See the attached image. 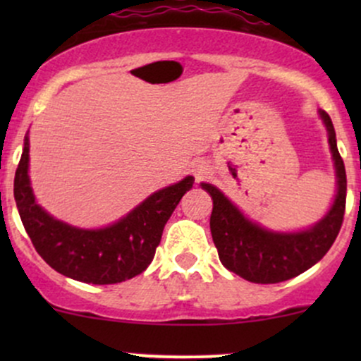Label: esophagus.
<instances>
[{
	"label": "esophagus",
	"mask_w": 361,
	"mask_h": 361,
	"mask_svg": "<svg viewBox=\"0 0 361 361\" xmlns=\"http://www.w3.org/2000/svg\"><path fill=\"white\" fill-rule=\"evenodd\" d=\"M192 173H193L195 180L200 181V180H204L207 175H209L210 168L205 161H195V163L192 164Z\"/></svg>",
	"instance_id": "34e87169"
}]
</instances>
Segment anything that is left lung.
Instances as JSON below:
<instances>
[{
    "mask_svg": "<svg viewBox=\"0 0 361 361\" xmlns=\"http://www.w3.org/2000/svg\"><path fill=\"white\" fill-rule=\"evenodd\" d=\"M327 130V142L336 173V195L324 217L314 226L281 233L251 221L212 183H200L212 197L210 233L221 263L252 283H279L300 275L322 259L341 229L346 205V171L338 152L331 117L319 110Z\"/></svg>",
    "mask_w": 361,
    "mask_h": 361,
    "instance_id": "1",
    "label": "left lung"
}]
</instances>
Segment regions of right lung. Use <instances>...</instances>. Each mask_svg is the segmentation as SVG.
Here are the masks:
<instances>
[{"instance_id":"obj_1","label":"right lung","mask_w":361,"mask_h":361,"mask_svg":"<svg viewBox=\"0 0 361 361\" xmlns=\"http://www.w3.org/2000/svg\"><path fill=\"white\" fill-rule=\"evenodd\" d=\"M28 152L27 134L13 188L25 231L49 267L85 283H120L146 270L154 258L168 219L195 181L193 176H186L149 195L117 222L100 229H82L59 221L37 204L28 175Z\"/></svg>"}]
</instances>
